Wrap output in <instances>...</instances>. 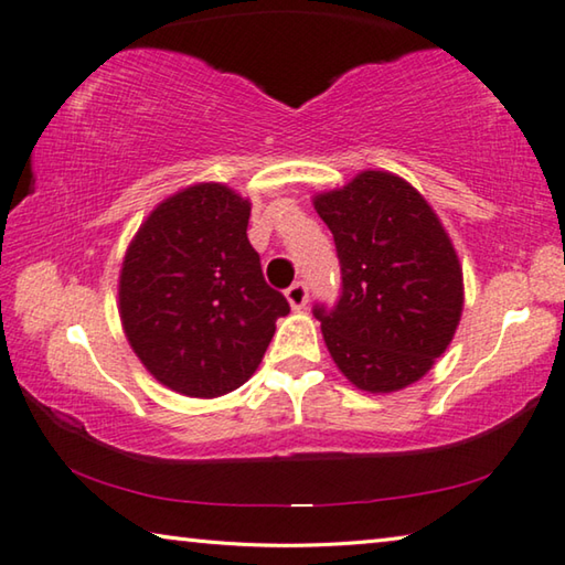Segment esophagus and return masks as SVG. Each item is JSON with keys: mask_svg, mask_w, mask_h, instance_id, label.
I'll return each mask as SVG.
<instances>
[{"mask_svg": "<svg viewBox=\"0 0 565 565\" xmlns=\"http://www.w3.org/2000/svg\"><path fill=\"white\" fill-rule=\"evenodd\" d=\"M286 299H289L291 309H303L306 301H309V286H306L303 281L291 284L289 289H286Z\"/></svg>", "mask_w": 565, "mask_h": 565, "instance_id": "34e87169", "label": "esophagus"}]
</instances>
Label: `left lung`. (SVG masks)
Instances as JSON below:
<instances>
[{
	"label": "left lung",
	"instance_id": "1",
	"mask_svg": "<svg viewBox=\"0 0 565 565\" xmlns=\"http://www.w3.org/2000/svg\"><path fill=\"white\" fill-rule=\"evenodd\" d=\"M313 206L341 266L339 301L313 306L331 359L361 391L406 388L461 321L463 271L451 238L426 199L388 171H361Z\"/></svg>",
	"mask_w": 565,
	"mask_h": 565
}]
</instances>
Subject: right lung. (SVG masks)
Listing matches in <instances>:
<instances>
[{
  "mask_svg": "<svg viewBox=\"0 0 565 565\" xmlns=\"http://www.w3.org/2000/svg\"><path fill=\"white\" fill-rule=\"evenodd\" d=\"M252 204L224 184L161 202L119 274L121 327L147 371L177 394L224 396L252 379L289 313L248 244Z\"/></svg>",
  "mask_w": 565,
  "mask_h": 565,
  "instance_id": "obj_1",
  "label": "right lung"
}]
</instances>
